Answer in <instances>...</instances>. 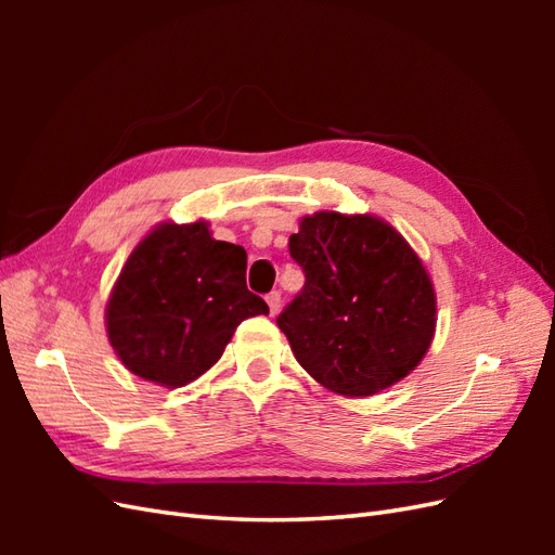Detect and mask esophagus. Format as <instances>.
Masks as SVG:
<instances>
[{"mask_svg": "<svg viewBox=\"0 0 555 555\" xmlns=\"http://www.w3.org/2000/svg\"><path fill=\"white\" fill-rule=\"evenodd\" d=\"M266 304H268V308H271V314L275 317L278 312H280V292H271L266 296Z\"/></svg>", "mask_w": 555, "mask_h": 555, "instance_id": "1", "label": "esophagus"}]
</instances>
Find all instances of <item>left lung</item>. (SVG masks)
Segmentation results:
<instances>
[{"mask_svg":"<svg viewBox=\"0 0 555 555\" xmlns=\"http://www.w3.org/2000/svg\"><path fill=\"white\" fill-rule=\"evenodd\" d=\"M289 255L306 284L278 326L328 391L373 396L426 357L438 322L435 289L391 224L375 215L314 212L292 233Z\"/></svg>","mask_w":555,"mask_h":555,"instance_id":"1","label":"left lung"}]
</instances>
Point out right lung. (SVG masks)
I'll return each mask as SVG.
<instances>
[{
    "label": "right lung",
    "mask_w": 555,
    "mask_h": 555,
    "mask_svg": "<svg viewBox=\"0 0 555 555\" xmlns=\"http://www.w3.org/2000/svg\"><path fill=\"white\" fill-rule=\"evenodd\" d=\"M241 245L215 241L208 222H162L133 247L106 306V333L129 373L166 389L220 361L247 317L268 314L245 284Z\"/></svg>",
    "instance_id": "right-lung-1"
}]
</instances>
